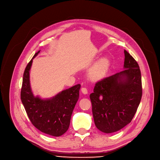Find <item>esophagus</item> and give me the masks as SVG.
Segmentation results:
<instances>
[{
  "instance_id": "obj_1",
  "label": "esophagus",
  "mask_w": 160,
  "mask_h": 160,
  "mask_svg": "<svg viewBox=\"0 0 160 160\" xmlns=\"http://www.w3.org/2000/svg\"><path fill=\"white\" fill-rule=\"evenodd\" d=\"M81 91H82L83 94H85V95H86V94L88 93V89H87V88H82Z\"/></svg>"
}]
</instances>
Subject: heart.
I'll list each match as a JSON object with an SVG mask.
<instances>
[{
    "label": "heart",
    "mask_w": 160,
    "mask_h": 160,
    "mask_svg": "<svg viewBox=\"0 0 160 160\" xmlns=\"http://www.w3.org/2000/svg\"><path fill=\"white\" fill-rule=\"evenodd\" d=\"M110 62L107 58H103L93 67L89 73V78L93 81H98L102 79L107 73Z\"/></svg>",
    "instance_id": "heart-1"
}]
</instances>
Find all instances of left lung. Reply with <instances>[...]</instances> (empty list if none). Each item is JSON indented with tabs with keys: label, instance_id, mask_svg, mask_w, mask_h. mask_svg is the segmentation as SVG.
<instances>
[{
	"label": "left lung",
	"instance_id": "1",
	"mask_svg": "<svg viewBox=\"0 0 160 160\" xmlns=\"http://www.w3.org/2000/svg\"><path fill=\"white\" fill-rule=\"evenodd\" d=\"M124 53L125 69L96 82L89 96L96 127L106 133L132 121L142 97L139 66L127 50Z\"/></svg>",
	"mask_w": 160,
	"mask_h": 160
}]
</instances>
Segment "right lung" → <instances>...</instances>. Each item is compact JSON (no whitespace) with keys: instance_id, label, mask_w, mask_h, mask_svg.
<instances>
[{"instance_id":"obj_1","label":"right lung","mask_w":160,"mask_h":160,"mask_svg":"<svg viewBox=\"0 0 160 160\" xmlns=\"http://www.w3.org/2000/svg\"><path fill=\"white\" fill-rule=\"evenodd\" d=\"M36 52L32 59L38 53ZM32 59L24 71L21 99L32 124L41 132L55 137L68 130L71 117L79 98L80 84L62 91L51 99L34 97L30 85V69Z\"/></svg>"}]
</instances>
